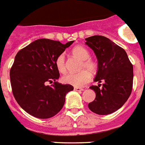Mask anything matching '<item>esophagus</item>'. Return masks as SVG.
I'll return each instance as SVG.
<instances>
[{
    "instance_id": "1",
    "label": "esophagus",
    "mask_w": 145,
    "mask_h": 145,
    "mask_svg": "<svg viewBox=\"0 0 145 145\" xmlns=\"http://www.w3.org/2000/svg\"><path fill=\"white\" fill-rule=\"evenodd\" d=\"M74 90L75 91H83V88H80V87H74Z\"/></svg>"
}]
</instances>
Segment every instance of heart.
Segmentation results:
<instances>
[{"instance_id": "1", "label": "heart", "mask_w": 145, "mask_h": 145, "mask_svg": "<svg viewBox=\"0 0 145 145\" xmlns=\"http://www.w3.org/2000/svg\"><path fill=\"white\" fill-rule=\"evenodd\" d=\"M73 56L83 61L81 66V70H87L90 72L93 73L96 70V64L95 62L89 59L90 54L89 51L82 46H77L74 47L72 50ZM56 66L60 72H65L67 70V64H66V58L64 53L60 54L56 59ZM90 80V74L87 70L74 73V72H68L62 77L63 82L76 87H83Z\"/></svg>"}]
</instances>
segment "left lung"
<instances>
[{"instance_id": "1", "label": "left lung", "mask_w": 145, "mask_h": 145, "mask_svg": "<svg viewBox=\"0 0 145 145\" xmlns=\"http://www.w3.org/2000/svg\"><path fill=\"white\" fill-rule=\"evenodd\" d=\"M85 40L98 60L94 81L104 82L101 87L100 84L89 87L95 93V99L89 103L88 107L96 114H110L122 107L131 94L133 64L125 50L109 38L94 35Z\"/></svg>"}]
</instances>
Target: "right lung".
<instances>
[{"mask_svg":"<svg viewBox=\"0 0 145 145\" xmlns=\"http://www.w3.org/2000/svg\"><path fill=\"white\" fill-rule=\"evenodd\" d=\"M74 40L63 44L41 38L23 48L15 56L10 70L13 95L27 113L38 118L54 116L62 109L67 93L73 90L70 84H62L56 59ZM54 81L52 86L47 82Z\"/></svg>","mask_w":145,"mask_h":145,"instance_id":"obj_1","label":"right lung"}]
</instances>
